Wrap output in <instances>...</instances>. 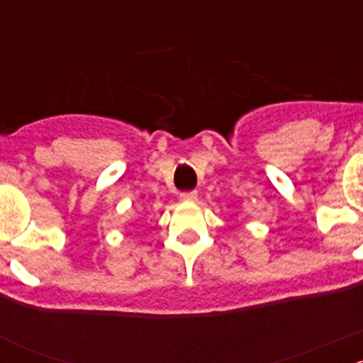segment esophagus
Returning <instances> with one entry per match:
<instances>
[{
	"instance_id": "obj_1",
	"label": "esophagus",
	"mask_w": 363,
	"mask_h": 363,
	"mask_svg": "<svg viewBox=\"0 0 363 363\" xmlns=\"http://www.w3.org/2000/svg\"><path fill=\"white\" fill-rule=\"evenodd\" d=\"M199 199V193L196 191H184L181 193V200L182 202H195Z\"/></svg>"
}]
</instances>
